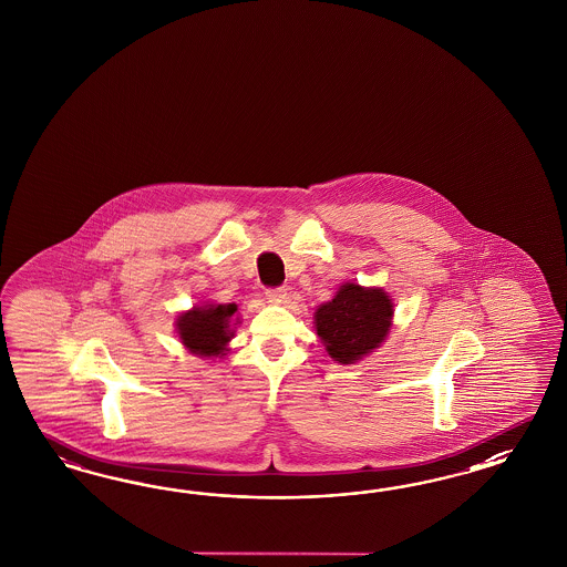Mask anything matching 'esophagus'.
<instances>
[{
	"label": "esophagus",
	"instance_id": "esophagus-1",
	"mask_svg": "<svg viewBox=\"0 0 567 567\" xmlns=\"http://www.w3.org/2000/svg\"><path fill=\"white\" fill-rule=\"evenodd\" d=\"M266 297H268V301H272V303H285V301H287V289H285V287L268 289Z\"/></svg>",
	"mask_w": 567,
	"mask_h": 567
}]
</instances>
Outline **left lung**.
<instances>
[{
	"label": "left lung",
	"instance_id": "left-lung-1",
	"mask_svg": "<svg viewBox=\"0 0 567 567\" xmlns=\"http://www.w3.org/2000/svg\"><path fill=\"white\" fill-rule=\"evenodd\" d=\"M393 313V299L384 289L344 282L330 301L316 309L313 324L328 355L347 365L386 341Z\"/></svg>",
	"mask_w": 567,
	"mask_h": 567
}]
</instances>
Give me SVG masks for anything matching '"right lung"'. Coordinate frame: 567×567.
<instances>
[{
	"mask_svg": "<svg viewBox=\"0 0 567 567\" xmlns=\"http://www.w3.org/2000/svg\"><path fill=\"white\" fill-rule=\"evenodd\" d=\"M237 303H204L193 306L176 318V332L181 343L197 358H223L235 337L233 322Z\"/></svg>",
	"mask_w": 567,
	"mask_h": 567,
	"instance_id": "1",
	"label": "right lung"
}]
</instances>
